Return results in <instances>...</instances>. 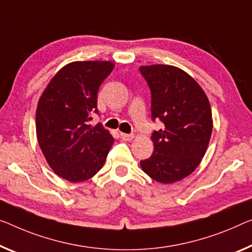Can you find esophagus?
<instances>
[{
    "label": "esophagus",
    "mask_w": 252,
    "mask_h": 252,
    "mask_svg": "<svg viewBox=\"0 0 252 252\" xmlns=\"http://www.w3.org/2000/svg\"><path fill=\"white\" fill-rule=\"evenodd\" d=\"M121 137L124 139V141L130 142L131 139L134 138V135H130V134H125V133H121Z\"/></svg>",
    "instance_id": "esophagus-1"
}]
</instances>
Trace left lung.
Listing matches in <instances>:
<instances>
[{
  "instance_id": "1",
  "label": "left lung",
  "mask_w": 252,
  "mask_h": 252,
  "mask_svg": "<svg viewBox=\"0 0 252 252\" xmlns=\"http://www.w3.org/2000/svg\"><path fill=\"white\" fill-rule=\"evenodd\" d=\"M148 82L152 119L163 124L152 134L153 154L141 168L153 180H183L202 162L213 130L208 98L196 80L179 67L154 64L139 67Z\"/></svg>"
}]
</instances>
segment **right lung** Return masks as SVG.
<instances>
[{
	"instance_id": "add662e5",
	"label": "right lung",
	"mask_w": 252,
	"mask_h": 252,
	"mask_svg": "<svg viewBox=\"0 0 252 252\" xmlns=\"http://www.w3.org/2000/svg\"><path fill=\"white\" fill-rule=\"evenodd\" d=\"M114 62H72L62 67L45 88L36 110V133L41 152L57 176L81 183L102 168L114 137L101 124L96 98Z\"/></svg>"
}]
</instances>
